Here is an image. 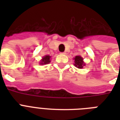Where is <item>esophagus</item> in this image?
I'll return each mask as SVG.
<instances>
[{
	"label": "esophagus",
	"mask_w": 120,
	"mask_h": 120,
	"mask_svg": "<svg viewBox=\"0 0 120 120\" xmlns=\"http://www.w3.org/2000/svg\"><path fill=\"white\" fill-rule=\"evenodd\" d=\"M62 54H65V52H61Z\"/></svg>",
	"instance_id": "obj_1"
}]
</instances>
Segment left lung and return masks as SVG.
Segmentation results:
<instances>
[{
  "instance_id": "left-lung-1",
  "label": "left lung",
  "mask_w": 120,
  "mask_h": 120,
  "mask_svg": "<svg viewBox=\"0 0 120 120\" xmlns=\"http://www.w3.org/2000/svg\"><path fill=\"white\" fill-rule=\"evenodd\" d=\"M75 60V66L76 67L79 68H82L85 65L83 61V58H82L80 56H76L74 58Z\"/></svg>"
}]
</instances>
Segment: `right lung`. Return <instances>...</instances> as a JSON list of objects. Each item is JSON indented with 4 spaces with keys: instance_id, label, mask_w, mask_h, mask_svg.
I'll list each match as a JSON object with an SVG mask.
<instances>
[{
    "instance_id": "1",
    "label": "right lung",
    "mask_w": 120,
    "mask_h": 120,
    "mask_svg": "<svg viewBox=\"0 0 120 120\" xmlns=\"http://www.w3.org/2000/svg\"><path fill=\"white\" fill-rule=\"evenodd\" d=\"M50 56L49 55H46L44 57H43L42 60H41V62H40V64L41 65H43V64H48L50 62Z\"/></svg>"
}]
</instances>
